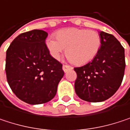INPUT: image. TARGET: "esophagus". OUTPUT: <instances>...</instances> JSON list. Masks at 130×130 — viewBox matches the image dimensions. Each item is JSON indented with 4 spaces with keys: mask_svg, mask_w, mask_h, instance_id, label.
<instances>
[{
    "mask_svg": "<svg viewBox=\"0 0 130 130\" xmlns=\"http://www.w3.org/2000/svg\"><path fill=\"white\" fill-rule=\"evenodd\" d=\"M62 69H63V71H64L65 72H67V71H70V70H72L73 68H72L71 66H70V65H63V66H62Z\"/></svg>",
    "mask_w": 130,
    "mask_h": 130,
    "instance_id": "1",
    "label": "esophagus"
}]
</instances>
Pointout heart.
Instances as JSON below:
<instances>
[{
	"mask_svg": "<svg viewBox=\"0 0 130 130\" xmlns=\"http://www.w3.org/2000/svg\"><path fill=\"white\" fill-rule=\"evenodd\" d=\"M56 38H47L45 40L50 56L59 59L65 49L67 58L75 65H84L92 60L98 54L102 39L93 30L70 28L59 31Z\"/></svg>",
	"mask_w": 130,
	"mask_h": 130,
	"instance_id": "obj_1",
	"label": "heart"
}]
</instances>
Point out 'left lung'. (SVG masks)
Masks as SVG:
<instances>
[{
	"label": "left lung",
	"mask_w": 130,
	"mask_h": 130,
	"mask_svg": "<svg viewBox=\"0 0 130 130\" xmlns=\"http://www.w3.org/2000/svg\"><path fill=\"white\" fill-rule=\"evenodd\" d=\"M99 35L102 46L95 57L87 65L74 68L76 94L90 102H103L117 92L126 66L124 48L117 38L104 31Z\"/></svg>",
	"instance_id": "8db88e82"
}]
</instances>
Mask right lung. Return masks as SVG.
<instances>
[{
    "mask_svg": "<svg viewBox=\"0 0 130 130\" xmlns=\"http://www.w3.org/2000/svg\"><path fill=\"white\" fill-rule=\"evenodd\" d=\"M47 35L42 30L22 33L7 50L5 71L9 86L19 99L30 105L53 99L64 76L62 65L46 49Z\"/></svg>",
    "mask_w": 130,
    "mask_h": 130,
    "instance_id": "add662e5",
    "label": "right lung"
}]
</instances>
